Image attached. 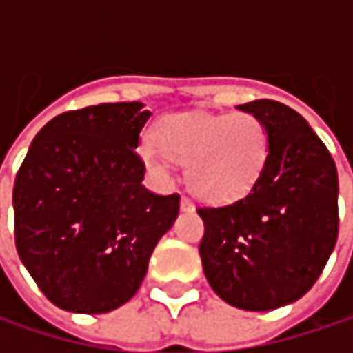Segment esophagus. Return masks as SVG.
Wrapping results in <instances>:
<instances>
[{"mask_svg": "<svg viewBox=\"0 0 353 353\" xmlns=\"http://www.w3.org/2000/svg\"><path fill=\"white\" fill-rule=\"evenodd\" d=\"M179 204H181V210H185V212H192V210H194L192 200H190V198H185V196L181 198V202H179Z\"/></svg>", "mask_w": 353, "mask_h": 353, "instance_id": "1", "label": "esophagus"}]
</instances>
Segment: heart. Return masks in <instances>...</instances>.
Instances as JSON below:
<instances>
[{
  "mask_svg": "<svg viewBox=\"0 0 353 353\" xmlns=\"http://www.w3.org/2000/svg\"><path fill=\"white\" fill-rule=\"evenodd\" d=\"M139 151L157 174H168L172 161L188 163L190 190L206 202L227 204L257 183L270 137L251 112H192L161 120L155 134L143 137Z\"/></svg>",
  "mask_w": 353,
  "mask_h": 353,
  "instance_id": "1",
  "label": "heart"
}]
</instances>
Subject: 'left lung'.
<instances>
[{"mask_svg":"<svg viewBox=\"0 0 353 353\" xmlns=\"http://www.w3.org/2000/svg\"><path fill=\"white\" fill-rule=\"evenodd\" d=\"M268 128L257 183L225 206H202L200 257L208 284L231 307L272 311L305 296L339 231L337 170L309 122L274 100L243 106Z\"/></svg>","mask_w":353,"mask_h":353,"instance_id":"obj_1","label":"left lung"}]
</instances>
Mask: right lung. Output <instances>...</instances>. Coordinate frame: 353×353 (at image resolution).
Masks as SVG:
<instances>
[{
  "mask_svg": "<svg viewBox=\"0 0 353 353\" xmlns=\"http://www.w3.org/2000/svg\"><path fill=\"white\" fill-rule=\"evenodd\" d=\"M141 102L54 116L34 137L14 183L16 249L42 294L63 311L98 315L128 303L179 194L143 185Z\"/></svg>",
  "mask_w": 353,
  "mask_h": 353,
  "instance_id": "1",
  "label": "right lung"
}]
</instances>
